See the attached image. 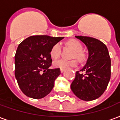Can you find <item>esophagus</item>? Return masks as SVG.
Returning a JSON list of instances; mask_svg holds the SVG:
<instances>
[{
	"instance_id": "obj_1",
	"label": "esophagus",
	"mask_w": 120,
	"mask_h": 120,
	"mask_svg": "<svg viewBox=\"0 0 120 120\" xmlns=\"http://www.w3.org/2000/svg\"><path fill=\"white\" fill-rule=\"evenodd\" d=\"M64 69H60V72H61L62 73L64 72Z\"/></svg>"
}]
</instances>
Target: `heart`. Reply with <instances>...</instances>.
<instances>
[{
  "label": "heart",
  "mask_w": 120,
  "mask_h": 120,
  "mask_svg": "<svg viewBox=\"0 0 120 120\" xmlns=\"http://www.w3.org/2000/svg\"><path fill=\"white\" fill-rule=\"evenodd\" d=\"M67 45L73 50L71 56L72 58H76L80 62H82L85 60L86 55L82 51L83 47L80 44V42H79L76 40H70L67 42ZM61 52H62L61 44L56 43L51 47V49L50 51V56L52 59H57L58 58L60 57ZM52 65L55 68L65 69L68 68L76 67L77 65V62L76 60H66L60 59L55 61L52 64Z\"/></svg>",
  "instance_id": "obj_1"
}]
</instances>
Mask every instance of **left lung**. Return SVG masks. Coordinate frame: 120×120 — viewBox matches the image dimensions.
<instances>
[{"mask_svg":"<svg viewBox=\"0 0 120 120\" xmlns=\"http://www.w3.org/2000/svg\"><path fill=\"white\" fill-rule=\"evenodd\" d=\"M75 37L87 46L89 56L85 66L76 72L71 89L81 100H94L102 95L111 78L109 53L107 46L99 40L83 36Z\"/></svg>","mask_w":120,"mask_h":120,"instance_id":"1","label":"left lung"}]
</instances>
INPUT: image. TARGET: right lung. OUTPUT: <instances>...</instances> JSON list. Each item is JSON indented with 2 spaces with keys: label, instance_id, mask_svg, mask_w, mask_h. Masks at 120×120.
<instances>
[{
  "label": "right lung",
  "instance_id": "obj_1",
  "mask_svg": "<svg viewBox=\"0 0 120 120\" xmlns=\"http://www.w3.org/2000/svg\"><path fill=\"white\" fill-rule=\"evenodd\" d=\"M64 37L31 36L17 47L15 75L20 89L28 97L40 99L47 96L60 75L59 68L50 69L51 47Z\"/></svg>",
  "mask_w": 120,
  "mask_h": 120
}]
</instances>
